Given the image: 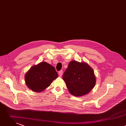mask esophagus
<instances>
[{"instance_id":"esophagus-1","label":"esophagus","mask_w":126,"mask_h":126,"mask_svg":"<svg viewBox=\"0 0 126 126\" xmlns=\"http://www.w3.org/2000/svg\"><path fill=\"white\" fill-rule=\"evenodd\" d=\"M63 73V71L62 70H60V71L58 72V74H59V75L60 76H61L62 75Z\"/></svg>"}]
</instances>
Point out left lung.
<instances>
[{
    "label": "left lung",
    "mask_w": 126,
    "mask_h": 126,
    "mask_svg": "<svg viewBox=\"0 0 126 126\" xmlns=\"http://www.w3.org/2000/svg\"><path fill=\"white\" fill-rule=\"evenodd\" d=\"M69 92L75 96H82L90 92L96 84L93 69L87 63L72 61L63 75Z\"/></svg>",
    "instance_id": "1"
}]
</instances>
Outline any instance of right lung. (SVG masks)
<instances>
[{
	"label": "right lung",
	"instance_id": "add662e5",
	"mask_svg": "<svg viewBox=\"0 0 126 126\" xmlns=\"http://www.w3.org/2000/svg\"><path fill=\"white\" fill-rule=\"evenodd\" d=\"M57 77L55 68L47 62H42L30 68L25 75V81L31 90L39 93L48 87Z\"/></svg>",
	"mask_w": 126,
	"mask_h": 126
}]
</instances>
